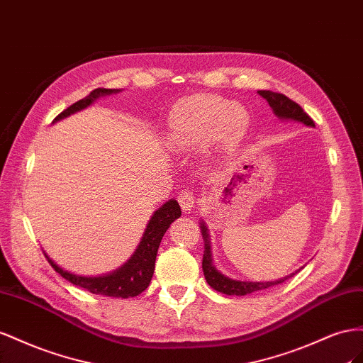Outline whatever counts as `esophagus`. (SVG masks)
<instances>
[{
  "label": "esophagus",
  "mask_w": 363,
  "mask_h": 363,
  "mask_svg": "<svg viewBox=\"0 0 363 363\" xmlns=\"http://www.w3.org/2000/svg\"><path fill=\"white\" fill-rule=\"evenodd\" d=\"M178 202L184 211H190L194 206V194L190 190H182L178 194Z\"/></svg>",
  "instance_id": "esophagus-1"
}]
</instances>
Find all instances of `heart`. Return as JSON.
<instances>
[{"mask_svg": "<svg viewBox=\"0 0 363 363\" xmlns=\"http://www.w3.org/2000/svg\"><path fill=\"white\" fill-rule=\"evenodd\" d=\"M250 126L247 112L230 100L213 94H199L179 101L167 124L169 141L178 147H196L213 138L239 143Z\"/></svg>", "mask_w": 363, "mask_h": 363, "instance_id": "1", "label": "heart"}]
</instances>
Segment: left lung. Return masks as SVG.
<instances>
[{
  "label": "left lung",
  "mask_w": 363,
  "mask_h": 363,
  "mask_svg": "<svg viewBox=\"0 0 363 363\" xmlns=\"http://www.w3.org/2000/svg\"><path fill=\"white\" fill-rule=\"evenodd\" d=\"M263 99L267 100L269 106L272 108L275 112V116L278 118H284V120H295V121H301L306 126H315L313 120L308 117V113L304 112V109L298 105L296 101L291 100L286 97L284 94H279V92L274 91H258ZM202 235L205 239V254L202 258V269H203V275L206 283H208L214 291L225 294V295H237V296H243L247 294H252L255 291H263V289H269L277 284L284 283L286 278L283 279H277V281H267V283H251V281H235V279L228 278L222 275L219 271H216V267L213 266L211 262V251H210V242H208V233H206V228L202 223ZM295 275V274H292ZM291 275V277H292Z\"/></svg>",
  "instance_id": "8db88e82"
}]
</instances>
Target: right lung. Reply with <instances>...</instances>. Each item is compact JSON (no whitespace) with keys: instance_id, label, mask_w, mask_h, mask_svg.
Segmentation results:
<instances>
[{"instance_id":"1","label":"right lung","mask_w":363,"mask_h":363,"mask_svg":"<svg viewBox=\"0 0 363 363\" xmlns=\"http://www.w3.org/2000/svg\"><path fill=\"white\" fill-rule=\"evenodd\" d=\"M118 89H106V88H97L91 91L89 94L76 103H72L69 108L62 111L59 116L55 118L56 121L68 117L69 113H74L80 109L89 106L99 96H106L117 92ZM181 216V206L176 201L165 202L160 210L155 211L152 219L146 228L143 239L137 247L135 254L130 257V260L121 266L118 271L112 272L105 277H80L69 274L64 269L59 267L51 258L45 254L48 263L53 266L55 271L60 274L69 283L76 284L79 287L86 289L88 292L94 295L103 296H112V298H132L137 296L147 289L150 279L155 271V260H157V252L160 243L162 240V235L169 230L170 223L178 219Z\"/></svg>"}]
</instances>
